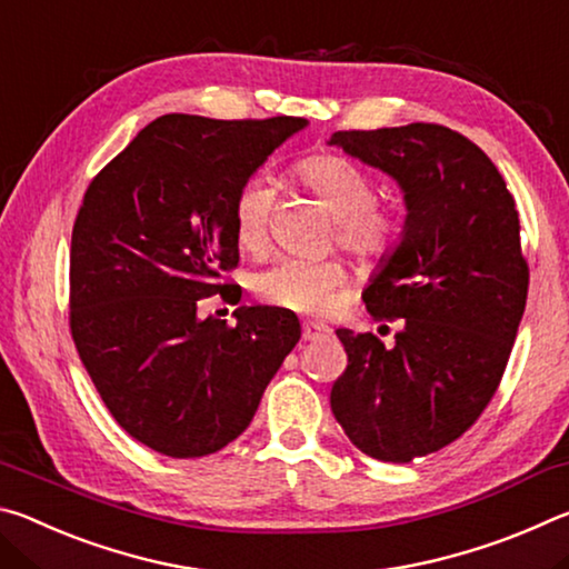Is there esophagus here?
<instances>
[{
	"label": "esophagus",
	"mask_w": 569,
	"mask_h": 569,
	"mask_svg": "<svg viewBox=\"0 0 569 569\" xmlns=\"http://www.w3.org/2000/svg\"><path fill=\"white\" fill-rule=\"evenodd\" d=\"M329 333H331V329L326 323H316V321L303 323V341H321Z\"/></svg>",
	"instance_id": "34e87169"
}]
</instances>
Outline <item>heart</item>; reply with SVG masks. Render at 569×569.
I'll use <instances>...</instances> for the list:
<instances>
[{
  "mask_svg": "<svg viewBox=\"0 0 569 569\" xmlns=\"http://www.w3.org/2000/svg\"><path fill=\"white\" fill-rule=\"evenodd\" d=\"M293 176L319 196L336 216V238L351 253L381 261L401 246L403 220L391 208L377 206V182L361 166L336 152H316L298 160ZM276 208V188L266 176L243 180L233 198L236 243L258 253L268 243ZM346 271L336 261L278 258L256 276V291L263 301L301 313H319L329 306Z\"/></svg>",
  "mask_w": 569,
  "mask_h": 569,
  "instance_id": "b5f03b06",
  "label": "heart"
}]
</instances>
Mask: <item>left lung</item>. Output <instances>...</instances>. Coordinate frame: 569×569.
<instances>
[{
	"label": "left lung",
	"mask_w": 569,
	"mask_h": 569,
	"mask_svg": "<svg viewBox=\"0 0 569 569\" xmlns=\"http://www.w3.org/2000/svg\"><path fill=\"white\" fill-rule=\"evenodd\" d=\"M329 146L397 180L409 210L361 296L373 321L399 323L397 343L336 331L349 366L331 389L346 437L407 465L465 435L502 381L529 286L519 213L485 150L445 124L339 130Z\"/></svg>",
	"instance_id": "1"
}]
</instances>
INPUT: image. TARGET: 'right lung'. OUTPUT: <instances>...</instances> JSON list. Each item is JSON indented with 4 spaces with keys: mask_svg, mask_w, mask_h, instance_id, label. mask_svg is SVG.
Returning a JSON list of instances; mask_svg holds the SVG:
<instances>
[{
    "mask_svg": "<svg viewBox=\"0 0 569 569\" xmlns=\"http://www.w3.org/2000/svg\"><path fill=\"white\" fill-rule=\"evenodd\" d=\"M303 118L162 114L84 192L72 228L70 331L114 421L140 445L192 459L246 431L268 381L301 339L273 306L200 319L233 301V198ZM240 296L236 298V303Z\"/></svg>",
    "mask_w": 569,
    "mask_h": 569,
    "instance_id": "add662e5",
    "label": "right lung"
}]
</instances>
